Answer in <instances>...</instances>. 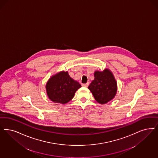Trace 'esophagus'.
Returning a JSON list of instances; mask_svg holds the SVG:
<instances>
[{
  "label": "esophagus",
  "instance_id": "34e87169",
  "mask_svg": "<svg viewBox=\"0 0 158 158\" xmlns=\"http://www.w3.org/2000/svg\"><path fill=\"white\" fill-rule=\"evenodd\" d=\"M89 85V83H84V84H82V86L83 87H87Z\"/></svg>",
  "mask_w": 158,
  "mask_h": 158
}]
</instances>
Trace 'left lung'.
<instances>
[{"instance_id": "left-lung-1", "label": "left lung", "mask_w": 158, "mask_h": 158, "mask_svg": "<svg viewBox=\"0 0 158 158\" xmlns=\"http://www.w3.org/2000/svg\"><path fill=\"white\" fill-rule=\"evenodd\" d=\"M94 76V79L88 89L98 103L101 104L107 103L114 98L117 90L114 76L108 69L102 72L96 71Z\"/></svg>"}]
</instances>
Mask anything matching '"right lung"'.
Segmentation results:
<instances>
[{
  "instance_id": "right-lung-1",
  "label": "right lung",
  "mask_w": 158,
  "mask_h": 158,
  "mask_svg": "<svg viewBox=\"0 0 158 158\" xmlns=\"http://www.w3.org/2000/svg\"><path fill=\"white\" fill-rule=\"evenodd\" d=\"M81 85L72 78L68 72L62 71L50 77L46 84L49 99L57 103L66 104L74 97Z\"/></svg>"
}]
</instances>
